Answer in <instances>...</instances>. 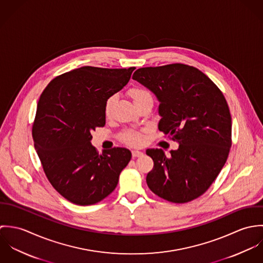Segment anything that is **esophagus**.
<instances>
[{"mask_svg":"<svg viewBox=\"0 0 263 263\" xmlns=\"http://www.w3.org/2000/svg\"><path fill=\"white\" fill-rule=\"evenodd\" d=\"M132 155H133V157H140V156H142L143 155V153L142 152H140V151H133L132 152Z\"/></svg>","mask_w":263,"mask_h":263,"instance_id":"34e87169","label":"esophagus"}]
</instances>
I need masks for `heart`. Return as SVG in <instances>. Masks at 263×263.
Wrapping results in <instances>:
<instances>
[{
	"mask_svg": "<svg viewBox=\"0 0 263 263\" xmlns=\"http://www.w3.org/2000/svg\"><path fill=\"white\" fill-rule=\"evenodd\" d=\"M129 96L133 98L135 103H139L147 98H152L150 92L142 87H133L132 89H129L128 91ZM113 102H114V96H110L107 98V100L105 101L104 104V113L106 115H108L111 110ZM122 141L128 145L132 146H139L141 145V143L143 142V138L140 134L138 133H134V132H125L122 135Z\"/></svg>",
	"mask_w": 263,
	"mask_h": 263,
	"instance_id": "heart-1",
	"label": "heart"
}]
</instances>
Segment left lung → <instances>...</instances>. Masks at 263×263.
Here are the masks:
<instances>
[{
  "label": "left lung",
  "instance_id": "obj_1",
  "mask_svg": "<svg viewBox=\"0 0 263 263\" xmlns=\"http://www.w3.org/2000/svg\"><path fill=\"white\" fill-rule=\"evenodd\" d=\"M133 79L156 95L158 128L179 144L168 156L162 149L146 151L154 161L148 186L175 203L197 198L216 180L232 145V118L222 91L198 69L183 64L141 68Z\"/></svg>",
  "mask_w": 263,
  "mask_h": 263
}]
</instances>
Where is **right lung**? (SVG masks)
Wrapping results in <instances>:
<instances>
[{"mask_svg": "<svg viewBox=\"0 0 263 263\" xmlns=\"http://www.w3.org/2000/svg\"><path fill=\"white\" fill-rule=\"evenodd\" d=\"M135 69L82 67L54 78L40 95L34 147L48 181L75 204L90 205L108 196L132 159L125 148L99 155L91 133L105 125V101L128 83Z\"/></svg>", "mask_w": 263, "mask_h": 263, "instance_id": "obj_1", "label": "right lung"}]
</instances>
